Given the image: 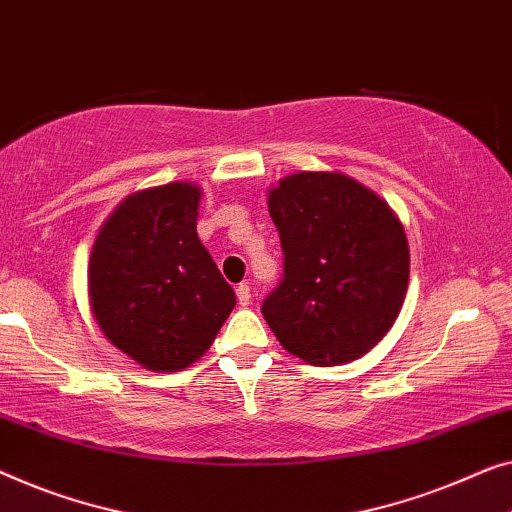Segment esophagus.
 <instances>
[{
  "mask_svg": "<svg viewBox=\"0 0 512 512\" xmlns=\"http://www.w3.org/2000/svg\"><path fill=\"white\" fill-rule=\"evenodd\" d=\"M235 293H238V302L242 307H247L251 302V288L247 284H240L238 288H235Z\"/></svg>",
  "mask_w": 512,
  "mask_h": 512,
  "instance_id": "34e87169",
  "label": "esophagus"
}]
</instances>
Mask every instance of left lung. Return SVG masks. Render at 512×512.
Returning <instances> with one entry per match:
<instances>
[{"label":"left lung","mask_w":512,"mask_h":512,"mask_svg":"<svg viewBox=\"0 0 512 512\" xmlns=\"http://www.w3.org/2000/svg\"><path fill=\"white\" fill-rule=\"evenodd\" d=\"M284 251L265 321L309 365L355 360L381 342L409 286V244L385 201L342 173H295L270 191Z\"/></svg>","instance_id":"8db88e82"}]
</instances>
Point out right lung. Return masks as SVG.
Instances as JSON below:
<instances>
[{"mask_svg":"<svg viewBox=\"0 0 512 512\" xmlns=\"http://www.w3.org/2000/svg\"><path fill=\"white\" fill-rule=\"evenodd\" d=\"M201 189L166 184L110 214L90 258V302L103 335L154 372L189 367L235 307L196 233Z\"/></svg>","mask_w":512,"mask_h":512,"instance_id":"1","label":"right lung"}]
</instances>
